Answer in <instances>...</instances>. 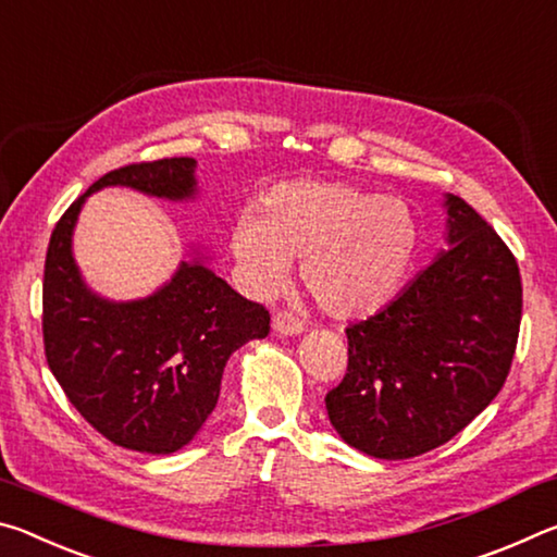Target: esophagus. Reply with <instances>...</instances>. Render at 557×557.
Wrapping results in <instances>:
<instances>
[{
  "label": "esophagus",
  "mask_w": 557,
  "mask_h": 557,
  "mask_svg": "<svg viewBox=\"0 0 557 557\" xmlns=\"http://www.w3.org/2000/svg\"><path fill=\"white\" fill-rule=\"evenodd\" d=\"M272 326H275L277 334L295 336V334L301 332V329H305V322H301L297 314H292L285 309V312H277L275 317H272Z\"/></svg>",
  "instance_id": "34e87169"
}]
</instances>
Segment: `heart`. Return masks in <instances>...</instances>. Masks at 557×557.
Returning a JSON list of instances; mask_svg holds the SVG:
<instances>
[{
    "mask_svg": "<svg viewBox=\"0 0 557 557\" xmlns=\"http://www.w3.org/2000/svg\"><path fill=\"white\" fill-rule=\"evenodd\" d=\"M410 206L342 182H287L233 225V256L258 289H277L289 260L319 309L338 319L369 317L398 295L418 256Z\"/></svg>",
    "mask_w": 557,
    "mask_h": 557,
    "instance_id": "1",
    "label": "heart"
}]
</instances>
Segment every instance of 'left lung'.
Listing matches in <instances>:
<instances>
[{
  "label": "left lung",
  "mask_w": 557,
  "mask_h": 557,
  "mask_svg": "<svg viewBox=\"0 0 557 557\" xmlns=\"http://www.w3.org/2000/svg\"><path fill=\"white\" fill-rule=\"evenodd\" d=\"M451 248L398 299L346 329L344 381L326 393L348 445L410 459L445 445L504 388L521 329L518 262L459 196H447Z\"/></svg>",
  "instance_id": "obj_1"
}]
</instances>
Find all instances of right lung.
Masks as SVG:
<instances>
[{
  "instance_id": "1",
  "label": "right lung",
  "mask_w": 557,
  "mask_h": 557,
  "mask_svg": "<svg viewBox=\"0 0 557 557\" xmlns=\"http://www.w3.org/2000/svg\"><path fill=\"white\" fill-rule=\"evenodd\" d=\"M194 159L135 162L100 176L51 233L44 265V351L83 420L120 447L169 455L201 430L219 403L225 361L270 332V314L203 262H182L157 295L112 305L75 270L71 233L86 196L102 186L186 199Z\"/></svg>"
}]
</instances>
